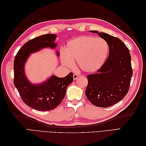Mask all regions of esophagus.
<instances>
[{
    "label": "esophagus",
    "instance_id": "obj_1",
    "mask_svg": "<svg viewBox=\"0 0 146 146\" xmlns=\"http://www.w3.org/2000/svg\"><path fill=\"white\" fill-rule=\"evenodd\" d=\"M78 77H79V74H76V73L74 74V75H73V77H74V80H76V79H77Z\"/></svg>",
    "mask_w": 146,
    "mask_h": 146
}]
</instances>
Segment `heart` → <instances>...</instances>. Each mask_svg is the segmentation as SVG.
Segmentation results:
<instances>
[{
    "label": "heart",
    "instance_id": "b5f03b06",
    "mask_svg": "<svg viewBox=\"0 0 146 146\" xmlns=\"http://www.w3.org/2000/svg\"><path fill=\"white\" fill-rule=\"evenodd\" d=\"M108 50L104 39L81 36L68 42L66 51L61 52V60L68 68L73 67L74 61H77L79 68L83 72H94L104 64Z\"/></svg>",
    "mask_w": 146,
    "mask_h": 146
}]
</instances>
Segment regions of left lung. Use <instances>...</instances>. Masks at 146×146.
<instances>
[{"label": "left lung", "mask_w": 146, "mask_h": 146, "mask_svg": "<svg viewBox=\"0 0 146 146\" xmlns=\"http://www.w3.org/2000/svg\"><path fill=\"white\" fill-rule=\"evenodd\" d=\"M107 41L109 55L96 73L87 76L85 95L96 107L106 108L121 101L129 90L133 75L129 48L120 39L105 33L91 30Z\"/></svg>", "instance_id": "8db88e82"}]
</instances>
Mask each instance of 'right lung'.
I'll return each instance as SVG.
<instances>
[{
	"mask_svg": "<svg viewBox=\"0 0 146 146\" xmlns=\"http://www.w3.org/2000/svg\"><path fill=\"white\" fill-rule=\"evenodd\" d=\"M56 36L46 34L27 41L17 52L14 60V85L24 102L38 111L54 110L64 99L66 88L73 81V73L60 78L52 76L48 80L39 85H32L25 77L24 64L30 54L44 47L55 48ZM59 56V52H57Z\"/></svg>",
	"mask_w": 146,
	"mask_h": 146,
	"instance_id": "add662e5",
	"label": "right lung"
}]
</instances>
